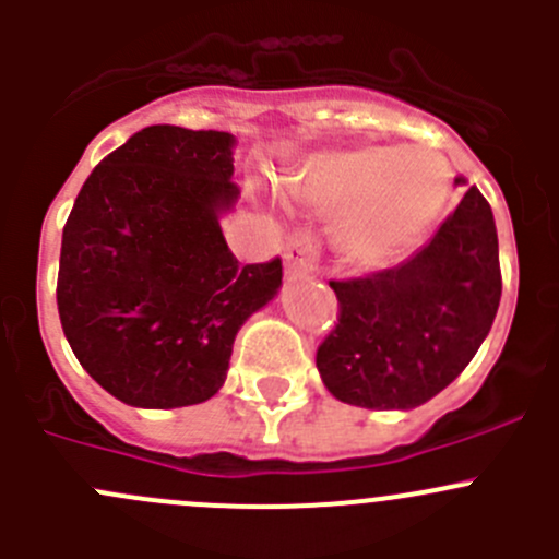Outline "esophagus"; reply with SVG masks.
<instances>
[{"label":"esophagus","instance_id":"obj_1","mask_svg":"<svg viewBox=\"0 0 559 559\" xmlns=\"http://www.w3.org/2000/svg\"><path fill=\"white\" fill-rule=\"evenodd\" d=\"M286 270L292 275H308L319 267V246L311 235H292L289 243L284 248Z\"/></svg>","mask_w":559,"mask_h":559}]
</instances>
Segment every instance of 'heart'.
I'll return each instance as SVG.
<instances>
[{"instance_id": "1", "label": "heart", "mask_w": 559, "mask_h": 559, "mask_svg": "<svg viewBox=\"0 0 559 559\" xmlns=\"http://www.w3.org/2000/svg\"><path fill=\"white\" fill-rule=\"evenodd\" d=\"M447 194L443 156L397 145L326 154L297 183V197L308 205L346 213L341 248L357 264H381L414 246L438 218Z\"/></svg>"}]
</instances>
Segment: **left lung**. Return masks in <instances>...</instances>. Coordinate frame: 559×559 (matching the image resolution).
<instances>
[{"label": "left lung", "instance_id": "1", "mask_svg": "<svg viewBox=\"0 0 559 559\" xmlns=\"http://www.w3.org/2000/svg\"><path fill=\"white\" fill-rule=\"evenodd\" d=\"M330 286L337 324L316 352L324 386L359 408H416L467 368L498 313L503 281L492 207L471 186L414 257Z\"/></svg>", "mask_w": 559, "mask_h": 559}]
</instances>
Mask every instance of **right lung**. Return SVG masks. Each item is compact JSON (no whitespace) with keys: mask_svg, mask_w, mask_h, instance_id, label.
<instances>
[{"mask_svg":"<svg viewBox=\"0 0 559 559\" xmlns=\"http://www.w3.org/2000/svg\"><path fill=\"white\" fill-rule=\"evenodd\" d=\"M235 138L170 123L140 129L83 183L61 235V330L105 392L134 408H183L227 379L243 321L281 289V259L240 264Z\"/></svg>","mask_w":559,"mask_h":559,"instance_id":"add662e5","label":"right lung"}]
</instances>
